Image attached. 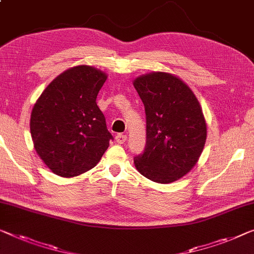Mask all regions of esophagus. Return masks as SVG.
I'll return each instance as SVG.
<instances>
[{
	"mask_svg": "<svg viewBox=\"0 0 254 254\" xmlns=\"http://www.w3.org/2000/svg\"><path fill=\"white\" fill-rule=\"evenodd\" d=\"M127 135H126V134H122V133H119V134H117L116 137H115V140H116V141L119 142V143H124V142L127 141Z\"/></svg>",
	"mask_w": 254,
	"mask_h": 254,
	"instance_id": "1",
	"label": "esophagus"
}]
</instances>
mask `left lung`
<instances>
[{"instance_id": "obj_1", "label": "left lung", "mask_w": 254, "mask_h": 254, "mask_svg": "<svg viewBox=\"0 0 254 254\" xmlns=\"http://www.w3.org/2000/svg\"><path fill=\"white\" fill-rule=\"evenodd\" d=\"M145 106L146 146L134 157L143 177L173 183L190 171L202 154L206 124L192 91L168 73H151L133 83Z\"/></svg>"}]
</instances>
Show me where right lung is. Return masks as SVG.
I'll list each match as a JSON object with an SVG mask.
<instances>
[{
  "label": "right lung",
  "instance_id": "right-lung-1",
  "mask_svg": "<svg viewBox=\"0 0 254 254\" xmlns=\"http://www.w3.org/2000/svg\"><path fill=\"white\" fill-rule=\"evenodd\" d=\"M106 78L93 67H73L56 77L34 105V147L57 176L70 178L89 171L113 140L96 103Z\"/></svg>",
  "mask_w": 254,
  "mask_h": 254
}]
</instances>
